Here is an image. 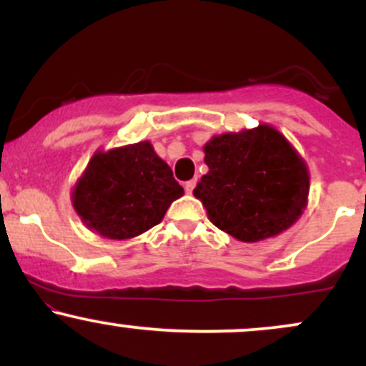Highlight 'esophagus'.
<instances>
[{
	"mask_svg": "<svg viewBox=\"0 0 366 366\" xmlns=\"http://www.w3.org/2000/svg\"><path fill=\"white\" fill-rule=\"evenodd\" d=\"M196 184H197V180L196 179H192V180H187L186 182V192L187 194H192V191H194V187H196Z\"/></svg>",
	"mask_w": 366,
	"mask_h": 366,
	"instance_id": "1",
	"label": "esophagus"
}]
</instances>
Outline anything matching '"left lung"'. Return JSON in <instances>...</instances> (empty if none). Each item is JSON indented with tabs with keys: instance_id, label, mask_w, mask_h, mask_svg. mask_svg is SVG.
I'll use <instances>...</instances> for the list:
<instances>
[{
	"instance_id": "8db88e82",
	"label": "left lung",
	"mask_w": 366,
	"mask_h": 366,
	"mask_svg": "<svg viewBox=\"0 0 366 366\" xmlns=\"http://www.w3.org/2000/svg\"><path fill=\"white\" fill-rule=\"evenodd\" d=\"M208 174L194 196L213 225L244 242L289 229L303 212L310 191L308 169L275 129L213 137L204 146Z\"/></svg>"
}]
</instances>
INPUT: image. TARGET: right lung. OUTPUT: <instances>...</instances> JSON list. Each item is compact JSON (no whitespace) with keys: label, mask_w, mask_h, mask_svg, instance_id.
<instances>
[{"label":"right lung","mask_w":366,"mask_h":366,"mask_svg":"<svg viewBox=\"0 0 366 366\" xmlns=\"http://www.w3.org/2000/svg\"><path fill=\"white\" fill-rule=\"evenodd\" d=\"M184 194L148 141L96 153L75 187V212L108 239H130L158 225Z\"/></svg>","instance_id":"add662e5"}]
</instances>
